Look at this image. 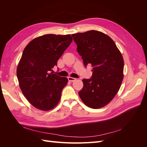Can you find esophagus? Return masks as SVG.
<instances>
[{"mask_svg":"<svg viewBox=\"0 0 147 147\" xmlns=\"http://www.w3.org/2000/svg\"><path fill=\"white\" fill-rule=\"evenodd\" d=\"M67 78H68V80H69V81H70V82H75V80H76V78H73V77H69Z\"/></svg>","mask_w":147,"mask_h":147,"instance_id":"34e87169","label":"esophagus"}]
</instances>
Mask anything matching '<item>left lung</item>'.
I'll return each instance as SVG.
<instances>
[{
	"mask_svg": "<svg viewBox=\"0 0 147 147\" xmlns=\"http://www.w3.org/2000/svg\"><path fill=\"white\" fill-rule=\"evenodd\" d=\"M72 36L84 65L92 67V77L83 80L79 96L89 107H103L113 99L121 84L123 56L113 40L99 31L89 30Z\"/></svg>",
	"mask_w": 147,
	"mask_h": 147,
	"instance_id": "obj_1",
	"label": "left lung"
}]
</instances>
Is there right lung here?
<instances>
[{
    "label": "right lung",
    "mask_w": 147,
    "mask_h": 147,
    "mask_svg": "<svg viewBox=\"0 0 147 147\" xmlns=\"http://www.w3.org/2000/svg\"><path fill=\"white\" fill-rule=\"evenodd\" d=\"M72 42L70 35L47 34L26 47L17 67V78L24 96L35 108L48 111L58 104L68 79L51 71Z\"/></svg>",
    "instance_id": "right-lung-1"
}]
</instances>
